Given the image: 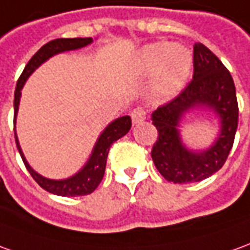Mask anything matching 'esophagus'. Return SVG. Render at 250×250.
<instances>
[{"label": "esophagus", "mask_w": 250, "mask_h": 250, "mask_svg": "<svg viewBox=\"0 0 250 250\" xmlns=\"http://www.w3.org/2000/svg\"><path fill=\"white\" fill-rule=\"evenodd\" d=\"M130 117H132V121L133 124H141L146 118V111L143 107H136L130 113Z\"/></svg>", "instance_id": "34e87169"}]
</instances>
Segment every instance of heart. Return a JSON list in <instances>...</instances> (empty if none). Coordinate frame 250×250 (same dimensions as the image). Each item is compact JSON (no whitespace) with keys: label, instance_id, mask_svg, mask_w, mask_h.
<instances>
[{"label":"heart","instance_id":"b5f03b06","mask_svg":"<svg viewBox=\"0 0 250 250\" xmlns=\"http://www.w3.org/2000/svg\"><path fill=\"white\" fill-rule=\"evenodd\" d=\"M191 63L192 59L187 49L172 47L169 43L150 44L139 58L140 71L156 72L153 94L162 100H169L182 90L190 74Z\"/></svg>","mask_w":250,"mask_h":250}]
</instances>
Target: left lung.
Returning <instances> with one entry per match:
<instances>
[{
    "mask_svg": "<svg viewBox=\"0 0 250 250\" xmlns=\"http://www.w3.org/2000/svg\"><path fill=\"white\" fill-rule=\"evenodd\" d=\"M203 107L220 117L221 132L206 151L194 152L185 148L178 133V122L191 108ZM157 140L150 156L157 171L168 182H201L219 171L229 156L238 125V104L229 70L205 47L194 44V75L185 90L152 113Z\"/></svg>",
    "mask_w": 250,
    "mask_h": 250,
    "instance_id": "1",
    "label": "left lung"
}]
</instances>
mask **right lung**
Masks as SVG:
<instances>
[{
    "label": "right lung",
    "instance_id": "add662e5",
    "mask_svg": "<svg viewBox=\"0 0 250 250\" xmlns=\"http://www.w3.org/2000/svg\"><path fill=\"white\" fill-rule=\"evenodd\" d=\"M90 43H93L91 37H75V39H55L49 43L44 44L42 48L37 51L36 54L32 56V59L28 62L25 65L24 71L19 78L17 84H16L15 91V122L16 117H17V110H19V104H20L21 97V88L24 86L25 81L29 78L32 72L36 70L39 65L44 63L45 60L49 59L51 56H54L60 52L64 51H72V49L82 48L86 47ZM132 126V120L129 116H124L117 118L114 121L109 124L106 129L102 132L97 143L94 145L93 153L88 159V162L84 164V167L75 173L74 176L68 179H63V180H52V179H47L39 175L36 171H33L32 167L26 162L25 156L21 150V146L19 144V139L15 130V139L17 149L20 152L21 159L25 164L28 172L31 173L32 178L37 182V185L45 191H48L51 194L60 196H83L91 194L98 186H100L101 180L104 178L106 168V160H107V153L110 149L111 144L121 139L122 136L128 133L129 129Z\"/></svg>",
    "mask_w": 250,
    "mask_h": 250
}]
</instances>
